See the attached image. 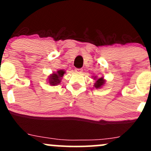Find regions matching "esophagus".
Returning <instances> with one entry per match:
<instances>
[{
    "instance_id": "34e87169",
    "label": "esophagus",
    "mask_w": 151,
    "mask_h": 151,
    "mask_svg": "<svg viewBox=\"0 0 151 151\" xmlns=\"http://www.w3.org/2000/svg\"><path fill=\"white\" fill-rule=\"evenodd\" d=\"M75 71L77 73H81V72H82V69H75Z\"/></svg>"
}]
</instances>
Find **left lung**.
<instances>
[{"mask_svg": "<svg viewBox=\"0 0 151 151\" xmlns=\"http://www.w3.org/2000/svg\"><path fill=\"white\" fill-rule=\"evenodd\" d=\"M96 77H94L95 80H97L96 81V83H95L94 86L96 88H100L103 86L105 84V80H104V77H101L99 79H96Z\"/></svg>", "mask_w": 151, "mask_h": 151, "instance_id": "left-lung-1", "label": "left lung"}]
</instances>
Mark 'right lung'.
I'll use <instances>...</instances> for the list:
<instances>
[{"mask_svg": "<svg viewBox=\"0 0 151 151\" xmlns=\"http://www.w3.org/2000/svg\"><path fill=\"white\" fill-rule=\"evenodd\" d=\"M64 70H58L56 72H53V74L49 76L48 81L50 85H57L61 82V78L63 77V74H65Z\"/></svg>", "mask_w": 151, "mask_h": 151, "instance_id": "right-lung-1", "label": "right lung"}]
</instances>
